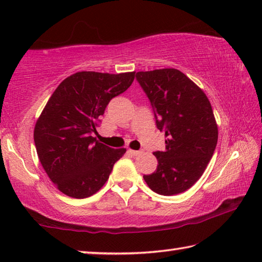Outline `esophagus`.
Segmentation results:
<instances>
[{"mask_svg":"<svg viewBox=\"0 0 262 262\" xmlns=\"http://www.w3.org/2000/svg\"><path fill=\"white\" fill-rule=\"evenodd\" d=\"M128 154H131L132 156H138L140 154V151H137V150H131V148H128Z\"/></svg>","mask_w":262,"mask_h":262,"instance_id":"34e87169","label":"esophagus"}]
</instances>
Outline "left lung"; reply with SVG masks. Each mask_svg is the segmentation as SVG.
I'll return each instance as SVG.
<instances>
[{"label": "left lung", "instance_id": "left-lung-1", "mask_svg": "<svg viewBox=\"0 0 262 262\" xmlns=\"http://www.w3.org/2000/svg\"><path fill=\"white\" fill-rule=\"evenodd\" d=\"M136 78L154 108L165 151H157V170L145 174L152 191L174 195L192 187L214 154L218 126L205 92L177 69L139 71Z\"/></svg>", "mask_w": 262, "mask_h": 262}]
</instances>
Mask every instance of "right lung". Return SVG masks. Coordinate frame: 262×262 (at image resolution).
<instances>
[{
    "instance_id": "obj_1",
    "label": "right lung",
    "mask_w": 262,
    "mask_h": 262,
    "mask_svg": "<svg viewBox=\"0 0 262 262\" xmlns=\"http://www.w3.org/2000/svg\"><path fill=\"white\" fill-rule=\"evenodd\" d=\"M135 74L76 72L59 84L44 106L34 130L36 151L48 177L68 196L95 194L126 152L99 143L92 134L108 102L130 88Z\"/></svg>"
}]
</instances>
